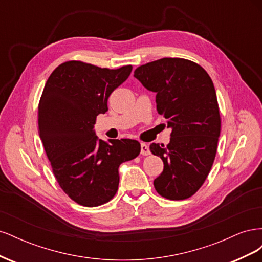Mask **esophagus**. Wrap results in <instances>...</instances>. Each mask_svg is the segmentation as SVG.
Instances as JSON below:
<instances>
[{"label":"esophagus","mask_w":262,"mask_h":262,"mask_svg":"<svg viewBox=\"0 0 262 262\" xmlns=\"http://www.w3.org/2000/svg\"><path fill=\"white\" fill-rule=\"evenodd\" d=\"M149 154H150V150H149V147L147 146V144L141 143V155L146 156V155H149Z\"/></svg>","instance_id":"1"}]
</instances>
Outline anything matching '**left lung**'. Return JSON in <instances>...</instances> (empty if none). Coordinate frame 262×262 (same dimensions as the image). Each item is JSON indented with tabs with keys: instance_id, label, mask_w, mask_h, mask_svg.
<instances>
[{
	"instance_id": "8db88e82",
	"label": "left lung",
	"mask_w": 262,
	"mask_h": 262,
	"mask_svg": "<svg viewBox=\"0 0 262 262\" xmlns=\"http://www.w3.org/2000/svg\"><path fill=\"white\" fill-rule=\"evenodd\" d=\"M134 77L156 93L157 113L171 129L167 145L149 146L164 162L154 187L166 199H187L203 185L216 154L221 118L213 82L199 64L180 58L146 63Z\"/></svg>"
}]
</instances>
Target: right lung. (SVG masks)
I'll return each instance as SVG.
<instances>
[{"instance_id": "obj_1", "label": "right lung", "mask_w": 262, "mask_h": 262, "mask_svg": "<svg viewBox=\"0 0 262 262\" xmlns=\"http://www.w3.org/2000/svg\"><path fill=\"white\" fill-rule=\"evenodd\" d=\"M131 66L101 69L69 61L47 81L38 106V132L55 179L71 199L84 207L112 200L119 166L136 158L138 141L98 139L96 117L108 110V97L129 77Z\"/></svg>"}]
</instances>
